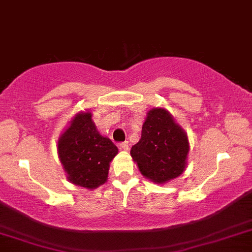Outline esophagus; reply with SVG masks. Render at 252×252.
Here are the masks:
<instances>
[{"label": "esophagus", "mask_w": 252, "mask_h": 252, "mask_svg": "<svg viewBox=\"0 0 252 252\" xmlns=\"http://www.w3.org/2000/svg\"><path fill=\"white\" fill-rule=\"evenodd\" d=\"M120 148L122 149V151H128V149H129V142H128V141L121 142L120 143Z\"/></svg>", "instance_id": "esophagus-1"}]
</instances>
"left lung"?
Wrapping results in <instances>:
<instances>
[{
    "instance_id": "8db88e82",
    "label": "left lung",
    "mask_w": 252,
    "mask_h": 252,
    "mask_svg": "<svg viewBox=\"0 0 252 252\" xmlns=\"http://www.w3.org/2000/svg\"><path fill=\"white\" fill-rule=\"evenodd\" d=\"M189 153L185 131L167 110H149L141 131V139L130 154L140 172L157 184L167 183L184 172Z\"/></svg>"
}]
</instances>
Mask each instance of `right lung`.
Listing matches in <instances>:
<instances>
[{"mask_svg": "<svg viewBox=\"0 0 252 252\" xmlns=\"http://www.w3.org/2000/svg\"><path fill=\"white\" fill-rule=\"evenodd\" d=\"M59 158L70 183L95 189L107 181L118 148L96 130L92 113L79 112L59 139Z\"/></svg>", "mask_w": 252, "mask_h": 252, "instance_id": "1", "label": "right lung"}]
</instances>
